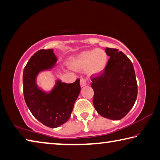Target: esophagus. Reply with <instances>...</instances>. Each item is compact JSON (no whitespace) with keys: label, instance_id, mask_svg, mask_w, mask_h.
Segmentation results:
<instances>
[{"label":"esophagus","instance_id":"esophagus-1","mask_svg":"<svg viewBox=\"0 0 160 160\" xmlns=\"http://www.w3.org/2000/svg\"><path fill=\"white\" fill-rule=\"evenodd\" d=\"M88 82L87 80H86V78H81L80 80V85L82 87H83V86H85L87 85Z\"/></svg>","mask_w":160,"mask_h":160}]
</instances>
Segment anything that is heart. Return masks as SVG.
<instances>
[{"label": "heart", "mask_w": 160, "mask_h": 160, "mask_svg": "<svg viewBox=\"0 0 160 160\" xmlns=\"http://www.w3.org/2000/svg\"><path fill=\"white\" fill-rule=\"evenodd\" d=\"M108 57L106 52L101 49H93L82 52L73 57L71 66L77 70H83L86 68L88 74L95 76L103 72L106 67Z\"/></svg>", "instance_id": "b5f03b06"}]
</instances>
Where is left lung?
I'll list each match as a JSON object with an SVG mask.
<instances>
[{
	"label": "left lung",
	"mask_w": 160,
	"mask_h": 160,
	"mask_svg": "<svg viewBox=\"0 0 160 160\" xmlns=\"http://www.w3.org/2000/svg\"><path fill=\"white\" fill-rule=\"evenodd\" d=\"M110 56L104 72L91 78L94 108L101 116L120 120L130 111L138 96L134 67L129 58L118 49L106 48Z\"/></svg>",
	"instance_id": "left-lung-1"
}]
</instances>
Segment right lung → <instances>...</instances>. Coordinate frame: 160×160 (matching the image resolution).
<instances>
[{"instance_id":"add662e5","label":"right lung","mask_w":160,"mask_h":160,"mask_svg":"<svg viewBox=\"0 0 160 160\" xmlns=\"http://www.w3.org/2000/svg\"><path fill=\"white\" fill-rule=\"evenodd\" d=\"M53 49H40L31 57L23 71V94L28 108L37 120L49 128H57L69 119L81 91L80 80L72 83L57 81L49 93L38 88L36 77L57 62Z\"/></svg>"}]
</instances>
